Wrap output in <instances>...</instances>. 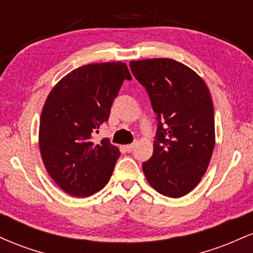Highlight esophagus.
Returning <instances> with one entry per match:
<instances>
[{"mask_svg":"<svg viewBox=\"0 0 253 253\" xmlns=\"http://www.w3.org/2000/svg\"><path fill=\"white\" fill-rule=\"evenodd\" d=\"M124 149L126 152H132L133 149H134V144H129V145H125Z\"/></svg>","mask_w":253,"mask_h":253,"instance_id":"esophagus-1","label":"esophagus"}]
</instances>
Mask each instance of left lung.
I'll return each mask as SVG.
<instances>
[{
    "label": "left lung",
    "mask_w": 253,
    "mask_h": 253,
    "mask_svg": "<svg viewBox=\"0 0 253 253\" xmlns=\"http://www.w3.org/2000/svg\"><path fill=\"white\" fill-rule=\"evenodd\" d=\"M129 68L146 89L157 120L145 177L162 195L184 196L201 181L215 146L210 90L195 71L169 58L130 62Z\"/></svg>",
    "instance_id": "8db88e82"
}]
</instances>
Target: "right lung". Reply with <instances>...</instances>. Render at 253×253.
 I'll list each match as a JSON object with an SVG mask.
<instances>
[{"instance_id":"1","label":"right lung","mask_w":253,"mask_h":253,"mask_svg":"<svg viewBox=\"0 0 253 253\" xmlns=\"http://www.w3.org/2000/svg\"><path fill=\"white\" fill-rule=\"evenodd\" d=\"M125 63L88 64L75 69L51 90L40 117L39 147L46 170L65 193H97L109 181L120 151L108 138L92 134L109 119L124 81Z\"/></svg>"}]
</instances>
